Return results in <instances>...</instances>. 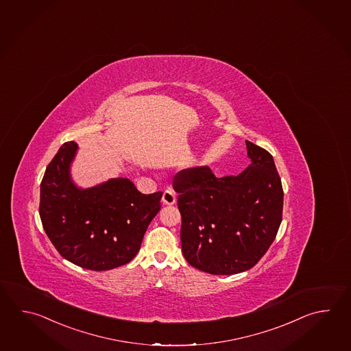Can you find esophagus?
Listing matches in <instances>:
<instances>
[{"label":"esophagus","mask_w":351,"mask_h":351,"mask_svg":"<svg viewBox=\"0 0 351 351\" xmlns=\"http://www.w3.org/2000/svg\"><path fill=\"white\" fill-rule=\"evenodd\" d=\"M176 202V196H175V193L171 191V190H166L165 191L164 195H162V204L164 205H169V206H171Z\"/></svg>","instance_id":"34e87169"}]
</instances>
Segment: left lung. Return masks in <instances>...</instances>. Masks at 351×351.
Returning a JSON list of instances; mask_svg holds the SVG:
<instances>
[{
	"label": "left lung",
	"mask_w": 351,
	"mask_h": 351,
	"mask_svg": "<svg viewBox=\"0 0 351 351\" xmlns=\"http://www.w3.org/2000/svg\"><path fill=\"white\" fill-rule=\"evenodd\" d=\"M251 164L239 175L216 178L208 166L175 176L187 263L211 275L246 271L264 256L282 219L284 191L274 158L246 141Z\"/></svg>",
	"instance_id": "8db88e82"
}]
</instances>
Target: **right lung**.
Listing matches in <instances>:
<instances>
[{
	"label": "right lung",
	"mask_w": 351,
	"mask_h": 351,
	"mask_svg": "<svg viewBox=\"0 0 351 351\" xmlns=\"http://www.w3.org/2000/svg\"><path fill=\"white\" fill-rule=\"evenodd\" d=\"M77 150V143H64L46 167L40 186L43 230L72 264L111 270L136 256L162 193L143 195L126 178L79 186L71 175Z\"/></svg>",
	"instance_id": "right-lung-1"
}]
</instances>
